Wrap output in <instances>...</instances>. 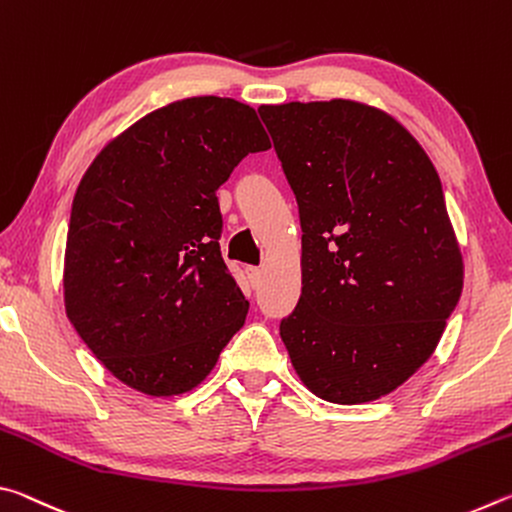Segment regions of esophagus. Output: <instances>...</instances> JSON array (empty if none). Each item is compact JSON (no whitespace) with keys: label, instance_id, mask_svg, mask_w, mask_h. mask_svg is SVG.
<instances>
[{"label":"esophagus","instance_id":"esophagus-1","mask_svg":"<svg viewBox=\"0 0 512 512\" xmlns=\"http://www.w3.org/2000/svg\"><path fill=\"white\" fill-rule=\"evenodd\" d=\"M246 275H248L250 284H253V287H257L259 280H262V268H257V266H248V268H246Z\"/></svg>","mask_w":512,"mask_h":512}]
</instances>
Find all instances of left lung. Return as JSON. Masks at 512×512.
Returning a JSON list of instances; mask_svg holds the SVG:
<instances>
[{
    "instance_id": "obj_1",
    "label": "left lung",
    "mask_w": 512,
    "mask_h": 512,
    "mask_svg": "<svg viewBox=\"0 0 512 512\" xmlns=\"http://www.w3.org/2000/svg\"><path fill=\"white\" fill-rule=\"evenodd\" d=\"M259 115L300 212L302 291L280 323L293 368L320 400H379L431 357L463 291L438 173L368 103L291 101Z\"/></svg>"
}]
</instances>
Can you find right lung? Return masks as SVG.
Returning a JSON list of instances; mask_svg holds the SVG:
<instances>
[{"mask_svg": "<svg viewBox=\"0 0 512 512\" xmlns=\"http://www.w3.org/2000/svg\"><path fill=\"white\" fill-rule=\"evenodd\" d=\"M266 149L246 103L192 97L135 121L85 171L69 216L65 311L126 386L189 393L244 327L248 300L221 257L216 189Z\"/></svg>", "mask_w": 512, "mask_h": 512, "instance_id": "obj_1", "label": "right lung"}]
</instances>
